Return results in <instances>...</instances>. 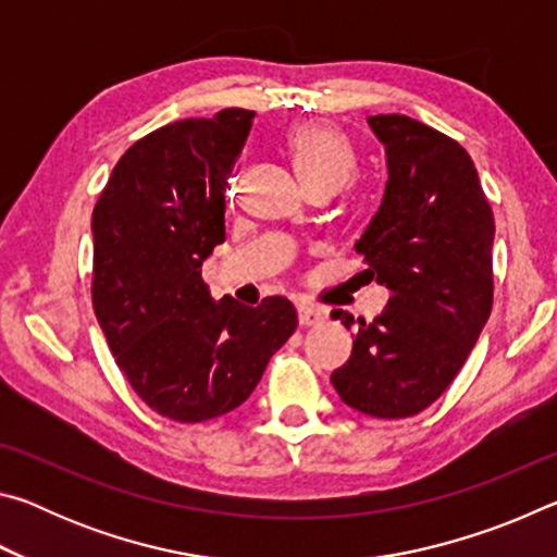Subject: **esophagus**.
Segmentation results:
<instances>
[{"mask_svg": "<svg viewBox=\"0 0 557 557\" xmlns=\"http://www.w3.org/2000/svg\"><path fill=\"white\" fill-rule=\"evenodd\" d=\"M297 317H299V324L301 326H317L322 324L326 314L322 312V309L314 307V305H299L297 307Z\"/></svg>", "mask_w": 557, "mask_h": 557, "instance_id": "34e87169", "label": "esophagus"}]
</instances>
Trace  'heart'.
Listing matches in <instances>:
<instances>
[{"label": "heart", "instance_id": "obj_1", "mask_svg": "<svg viewBox=\"0 0 557 557\" xmlns=\"http://www.w3.org/2000/svg\"><path fill=\"white\" fill-rule=\"evenodd\" d=\"M292 162L307 188L344 186L356 169V154L348 139L329 122H301L287 137Z\"/></svg>", "mask_w": 557, "mask_h": 557}]
</instances>
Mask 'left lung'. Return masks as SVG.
I'll list each match as a JSON object with an SVG mask.
<instances>
[{
  "instance_id": "8db88e82",
  "label": "left lung",
  "mask_w": 557,
  "mask_h": 557,
  "mask_svg": "<svg viewBox=\"0 0 557 557\" xmlns=\"http://www.w3.org/2000/svg\"><path fill=\"white\" fill-rule=\"evenodd\" d=\"M388 182L356 240L388 307L354 334L332 373L342 400L371 418H410L455 381L492 312L494 213L467 149L408 115H373ZM342 322L351 329L354 317Z\"/></svg>"
}]
</instances>
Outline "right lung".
<instances>
[{"instance_id": "obj_1", "label": "right lung", "mask_w": 557, "mask_h": 557, "mask_svg": "<svg viewBox=\"0 0 557 557\" xmlns=\"http://www.w3.org/2000/svg\"><path fill=\"white\" fill-rule=\"evenodd\" d=\"M252 110L188 117L132 145L92 211V307L120 371L176 422L221 418L250 398L297 329L285 297L213 301L201 265L225 240V186Z\"/></svg>"}]
</instances>
